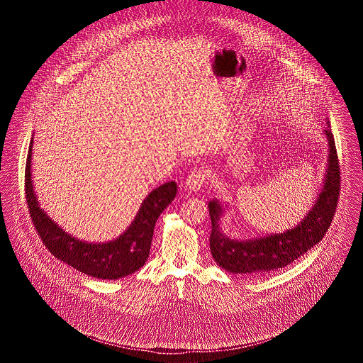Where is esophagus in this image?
Instances as JSON below:
<instances>
[{"mask_svg": "<svg viewBox=\"0 0 363 363\" xmlns=\"http://www.w3.org/2000/svg\"><path fill=\"white\" fill-rule=\"evenodd\" d=\"M207 179V172L203 167L194 169L191 173L188 175L186 182H185V188L190 190V191H197L201 189L203 185L206 184Z\"/></svg>", "mask_w": 363, "mask_h": 363, "instance_id": "obj_1", "label": "esophagus"}]
</instances>
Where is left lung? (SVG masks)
Returning <instances> with one entry per match:
<instances>
[{"instance_id": "8db88e82", "label": "left lung", "mask_w": 363, "mask_h": 363, "mask_svg": "<svg viewBox=\"0 0 363 363\" xmlns=\"http://www.w3.org/2000/svg\"><path fill=\"white\" fill-rule=\"evenodd\" d=\"M324 132L328 138L329 159L323 191L305 220L293 230L250 241L231 240L219 230L220 204L209 201L208 208L212 222L209 237L211 253L223 269L234 274H265L277 271L309 252L324 238L335 216L340 196V164L335 138L328 128Z\"/></svg>"}]
</instances>
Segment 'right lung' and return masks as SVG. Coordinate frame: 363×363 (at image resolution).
<instances>
[{
  "mask_svg": "<svg viewBox=\"0 0 363 363\" xmlns=\"http://www.w3.org/2000/svg\"><path fill=\"white\" fill-rule=\"evenodd\" d=\"M33 145V141L30 143ZM28 148L24 190L27 207L35 230L54 257L74 269L99 279L128 277L141 268L150 256L156 220L177 194V184L172 181L152 190L143 201L133 223L120 238L107 243H86L73 238L39 208L31 181V152Z\"/></svg>",
  "mask_w": 363,
  "mask_h": 363,
  "instance_id": "add662e5",
  "label": "right lung"
}]
</instances>
